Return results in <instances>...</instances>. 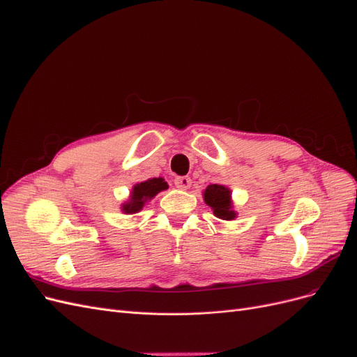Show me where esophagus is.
I'll list each match as a JSON object with an SVG mask.
<instances>
[{
	"instance_id": "34e87169",
	"label": "esophagus",
	"mask_w": 357,
	"mask_h": 357,
	"mask_svg": "<svg viewBox=\"0 0 357 357\" xmlns=\"http://www.w3.org/2000/svg\"><path fill=\"white\" fill-rule=\"evenodd\" d=\"M174 184H176V188H178L180 190H188L192 186V180L188 176H183V177H177L174 180Z\"/></svg>"
}]
</instances>
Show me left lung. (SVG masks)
<instances>
[{"label": "left lung", "mask_w": 357, "mask_h": 357, "mask_svg": "<svg viewBox=\"0 0 357 357\" xmlns=\"http://www.w3.org/2000/svg\"><path fill=\"white\" fill-rule=\"evenodd\" d=\"M205 204L212 209L213 215L224 221H231L237 218V212L234 211L231 190L222 184H209L202 192Z\"/></svg>", "instance_id": "obj_1"}]
</instances>
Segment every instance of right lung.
Segmentation results:
<instances>
[{"mask_svg":"<svg viewBox=\"0 0 357 357\" xmlns=\"http://www.w3.org/2000/svg\"><path fill=\"white\" fill-rule=\"evenodd\" d=\"M168 189V184L162 177H153L145 181L136 183L130 190V196L124 204H121V212L130 215L144 209V206L162 190Z\"/></svg>","mask_w":357,"mask_h":357,"instance_id":"add662e5","label":"right lung"}]
</instances>
